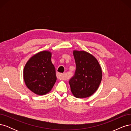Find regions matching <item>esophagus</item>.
I'll list each match as a JSON object with an SVG mask.
<instances>
[{
	"label": "esophagus",
	"instance_id": "1",
	"mask_svg": "<svg viewBox=\"0 0 131 131\" xmlns=\"http://www.w3.org/2000/svg\"><path fill=\"white\" fill-rule=\"evenodd\" d=\"M56 75H57V78L58 79H59V80H64L65 79H66L64 74L57 73Z\"/></svg>",
	"mask_w": 131,
	"mask_h": 131
}]
</instances>
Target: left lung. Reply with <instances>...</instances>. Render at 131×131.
<instances>
[{
	"label": "left lung",
	"mask_w": 131,
	"mask_h": 131,
	"mask_svg": "<svg viewBox=\"0 0 131 131\" xmlns=\"http://www.w3.org/2000/svg\"><path fill=\"white\" fill-rule=\"evenodd\" d=\"M76 70L69 81L71 91L78 98L92 95L98 89L102 78L101 67L93 55L84 51H73Z\"/></svg>",
	"instance_id": "obj_1"
}]
</instances>
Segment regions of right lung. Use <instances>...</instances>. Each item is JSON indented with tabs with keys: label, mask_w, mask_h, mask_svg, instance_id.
<instances>
[{
	"label": "right lung",
	"mask_w": 131,
	"mask_h": 131,
	"mask_svg": "<svg viewBox=\"0 0 131 131\" xmlns=\"http://www.w3.org/2000/svg\"><path fill=\"white\" fill-rule=\"evenodd\" d=\"M51 58L50 51H43L31 57L25 67V84L36 94L43 95L49 92L56 81V70Z\"/></svg>",
	"instance_id": "1"
}]
</instances>
